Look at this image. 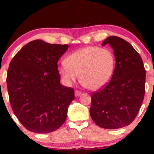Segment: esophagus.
Segmentation results:
<instances>
[{
	"label": "esophagus",
	"mask_w": 154,
	"mask_h": 154,
	"mask_svg": "<svg viewBox=\"0 0 154 154\" xmlns=\"http://www.w3.org/2000/svg\"><path fill=\"white\" fill-rule=\"evenodd\" d=\"M80 94H81V92L79 91H75V97H79Z\"/></svg>",
	"instance_id": "34e87169"
}]
</instances>
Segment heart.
Listing matches in <instances>:
<instances>
[{"label": "heart", "instance_id": "b5f03b06", "mask_svg": "<svg viewBox=\"0 0 154 154\" xmlns=\"http://www.w3.org/2000/svg\"><path fill=\"white\" fill-rule=\"evenodd\" d=\"M115 65V57L111 50L87 46L69 54L59 68V73L67 82H74L79 75L83 86L97 90L110 81Z\"/></svg>", "mask_w": 154, "mask_h": 154}]
</instances>
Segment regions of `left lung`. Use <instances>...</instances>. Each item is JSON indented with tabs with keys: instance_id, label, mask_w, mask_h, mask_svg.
Wrapping results in <instances>:
<instances>
[{
	"instance_id": "left-lung-1",
	"label": "left lung",
	"mask_w": 154,
	"mask_h": 154,
	"mask_svg": "<svg viewBox=\"0 0 154 154\" xmlns=\"http://www.w3.org/2000/svg\"><path fill=\"white\" fill-rule=\"evenodd\" d=\"M115 67L108 85L91 95L90 115L96 125L118 129L130 125L137 117L145 95L146 71L143 60L132 45L117 36L107 37Z\"/></svg>"
}]
</instances>
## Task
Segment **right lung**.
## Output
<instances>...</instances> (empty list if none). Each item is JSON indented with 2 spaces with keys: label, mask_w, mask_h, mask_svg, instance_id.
<instances>
[{
  "label": "right lung",
  "mask_w": 154,
  "mask_h": 154,
  "mask_svg": "<svg viewBox=\"0 0 154 154\" xmlns=\"http://www.w3.org/2000/svg\"><path fill=\"white\" fill-rule=\"evenodd\" d=\"M68 48L33 40L10 62L7 74L10 104L20 122L31 132H53L66 119L74 90L60 83L57 63Z\"/></svg>",
  "instance_id": "1"
}]
</instances>
